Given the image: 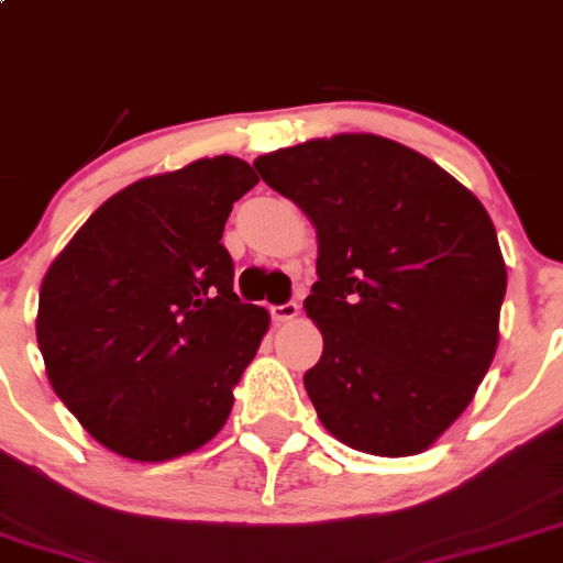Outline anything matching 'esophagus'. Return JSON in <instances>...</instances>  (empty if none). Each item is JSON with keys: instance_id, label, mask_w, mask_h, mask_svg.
Returning <instances> with one entry per match:
<instances>
[{"instance_id": "1", "label": "esophagus", "mask_w": 563, "mask_h": 563, "mask_svg": "<svg viewBox=\"0 0 563 563\" xmlns=\"http://www.w3.org/2000/svg\"><path fill=\"white\" fill-rule=\"evenodd\" d=\"M299 316V305L297 302H286V305H272V319L277 324H286V321H294Z\"/></svg>"}]
</instances>
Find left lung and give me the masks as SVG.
Instances as JSON below:
<instances>
[{"instance_id":"left-lung-1","label":"left lung","mask_w":563,"mask_h":563,"mask_svg":"<svg viewBox=\"0 0 563 563\" xmlns=\"http://www.w3.org/2000/svg\"><path fill=\"white\" fill-rule=\"evenodd\" d=\"M255 170L316 228L305 313L324 352L305 374L321 427L354 451L438 443L489 371L506 264L482 200L379 134L308 140Z\"/></svg>"}]
</instances>
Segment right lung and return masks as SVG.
<instances>
[{
    "instance_id": "add662e5",
    "label": "right lung",
    "mask_w": 563,
    "mask_h": 563,
    "mask_svg": "<svg viewBox=\"0 0 563 563\" xmlns=\"http://www.w3.org/2000/svg\"><path fill=\"white\" fill-rule=\"evenodd\" d=\"M255 184L236 156L140 178L48 266L35 319L46 376L103 449L167 462L225 427L269 330L264 308L239 302L220 244Z\"/></svg>"
}]
</instances>
